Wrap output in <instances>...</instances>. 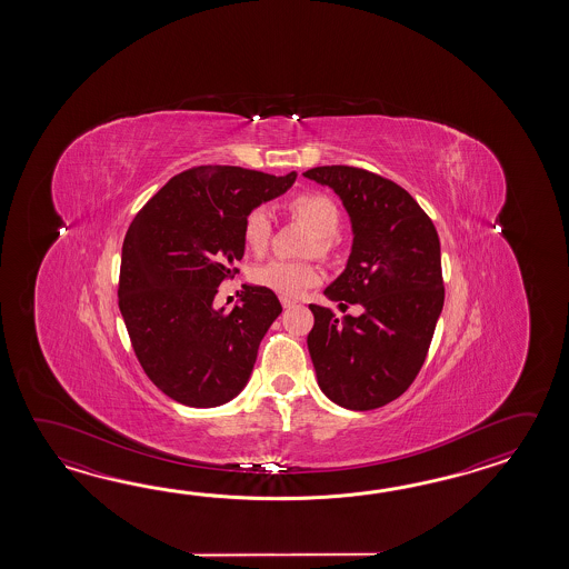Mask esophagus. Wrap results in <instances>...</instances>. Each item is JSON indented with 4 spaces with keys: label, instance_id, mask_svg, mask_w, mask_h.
Listing matches in <instances>:
<instances>
[{
    "label": "esophagus",
    "instance_id": "34e87169",
    "mask_svg": "<svg viewBox=\"0 0 569 569\" xmlns=\"http://www.w3.org/2000/svg\"><path fill=\"white\" fill-rule=\"evenodd\" d=\"M280 302H282L284 309H292L295 307V301H290V299H280Z\"/></svg>",
    "mask_w": 569,
    "mask_h": 569
}]
</instances>
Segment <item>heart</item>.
<instances>
[{
    "label": "heart",
    "instance_id": "heart-1",
    "mask_svg": "<svg viewBox=\"0 0 569 569\" xmlns=\"http://www.w3.org/2000/svg\"><path fill=\"white\" fill-rule=\"evenodd\" d=\"M289 211L317 233V252H327L331 236L339 228V211L336 203L323 193H301L290 199ZM270 231H272V218L268 207H252L246 213L242 223L246 246L254 254H262L267 250ZM252 279L256 284L272 290L284 299H297L305 290L311 289L321 280V272L309 262L270 260L267 264L256 268Z\"/></svg>",
    "mask_w": 569,
    "mask_h": 569
}]
</instances>
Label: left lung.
I'll return each instance as SVG.
<instances>
[{"label":"left lung","instance_id":"left-lung-1","mask_svg":"<svg viewBox=\"0 0 569 569\" xmlns=\"http://www.w3.org/2000/svg\"><path fill=\"white\" fill-rule=\"evenodd\" d=\"M302 177L333 189L350 216V258L326 290L341 319L309 305L307 336L317 385L350 411H372L411 387L443 309L441 248L433 221L397 182L353 167H317Z\"/></svg>","mask_w":569,"mask_h":569}]
</instances>
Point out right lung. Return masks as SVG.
Listing matches in <instances>:
<instances>
[{
    "label": "right lung",
    "instance_id": "add662e5",
    "mask_svg": "<svg viewBox=\"0 0 569 569\" xmlns=\"http://www.w3.org/2000/svg\"><path fill=\"white\" fill-rule=\"evenodd\" d=\"M297 172L197 167L172 177L133 218L121 248L120 311L148 378L184 407L236 399L260 341L282 307L272 290L243 284L230 313L216 307L221 280L238 272L242 223L287 193Z\"/></svg>",
    "mask_w": 569,
    "mask_h": 569
}]
</instances>
